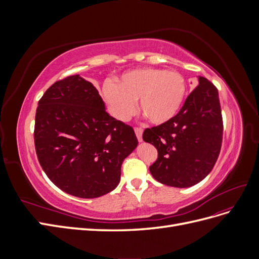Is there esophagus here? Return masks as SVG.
<instances>
[{
	"instance_id": "obj_1",
	"label": "esophagus",
	"mask_w": 259,
	"mask_h": 259,
	"mask_svg": "<svg viewBox=\"0 0 259 259\" xmlns=\"http://www.w3.org/2000/svg\"><path fill=\"white\" fill-rule=\"evenodd\" d=\"M134 131H135V134L137 136L138 142H143V132H144V130L142 127H135Z\"/></svg>"
}]
</instances>
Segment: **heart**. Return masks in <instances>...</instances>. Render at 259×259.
Listing matches in <instances>:
<instances>
[{"label":"heart","instance_id":"heart-1","mask_svg":"<svg viewBox=\"0 0 259 259\" xmlns=\"http://www.w3.org/2000/svg\"><path fill=\"white\" fill-rule=\"evenodd\" d=\"M186 81L175 71L144 68L124 73L115 85L106 82L103 96L117 120L126 121L135 112V103L149 122L160 125L178 113L186 96Z\"/></svg>","mask_w":259,"mask_h":259}]
</instances>
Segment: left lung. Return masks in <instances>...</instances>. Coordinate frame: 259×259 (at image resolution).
Listing matches in <instances>:
<instances>
[{
	"instance_id": "obj_1",
	"label": "left lung",
	"mask_w": 259,
	"mask_h": 259,
	"mask_svg": "<svg viewBox=\"0 0 259 259\" xmlns=\"http://www.w3.org/2000/svg\"><path fill=\"white\" fill-rule=\"evenodd\" d=\"M223 116L216 86L205 77L188 95L170 121L146 128L143 139L158 150L150 165L159 183L187 188L200 183L213 169L223 142Z\"/></svg>"
}]
</instances>
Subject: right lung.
<instances>
[{
  "label": "right lung",
  "mask_w": 259,
  "mask_h": 259,
  "mask_svg": "<svg viewBox=\"0 0 259 259\" xmlns=\"http://www.w3.org/2000/svg\"><path fill=\"white\" fill-rule=\"evenodd\" d=\"M33 136L37 160L51 182L83 199L112 191L124 159L138 145L133 127L109 115L95 86L79 74L44 93Z\"/></svg>",
  "instance_id": "1"
}]
</instances>
